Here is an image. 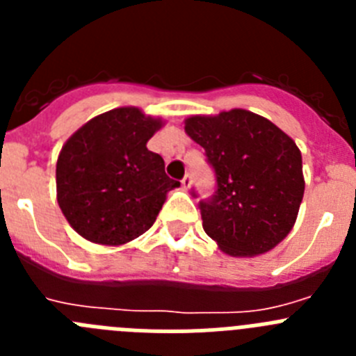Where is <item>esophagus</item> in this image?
<instances>
[{"label": "esophagus", "mask_w": 356, "mask_h": 356, "mask_svg": "<svg viewBox=\"0 0 356 356\" xmlns=\"http://www.w3.org/2000/svg\"><path fill=\"white\" fill-rule=\"evenodd\" d=\"M191 185H193V176L187 172V175L181 178V188H184V191H188V188H191Z\"/></svg>", "instance_id": "esophagus-1"}]
</instances>
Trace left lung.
I'll list each match as a JSON object with an SVG mask.
<instances>
[{
    "label": "left lung",
    "mask_w": 356,
    "mask_h": 356,
    "mask_svg": "<svg viewBox=\"0 0 356 356\" xmlns=\"http://www.w3.org/2000/svg\"><path fill=\"white\" fill-rule=\"evenodd\" d=\"M185 131L205 149L216 188L200 200L203 229L232 257H254L284 241L305 193L301 153L269 119L229 110L194 115ZM197 197L196 191H191Z\"/></svg>",
    "instance_id": "8db88e82"
}]
</instances>
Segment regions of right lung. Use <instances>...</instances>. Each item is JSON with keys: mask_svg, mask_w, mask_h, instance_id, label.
<instances>
[{"mask_svg": "<svg viewBox=\"0 0 356 356\" xmlns=\"http://www.w3.org/2000/svg\"><path fill=\"white\" fill-rule=\"evenodd\" d=\"M160 124L139 108H114L64 144L56 200L81 237L119 246L153 226L165 194L180 185L165 175L162 156L146 147Z\"/></svg>", "mask_w": 356, "mask_h": 356, "instance_id": "obj_1", "label": "right lung"}]
</instances>
